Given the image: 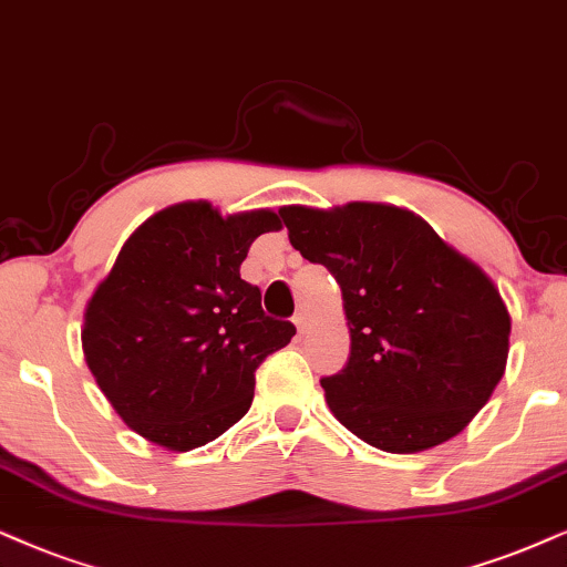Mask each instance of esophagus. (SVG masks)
Returning a JSON list of instances; mask_svg holds the SVG:
<instances>
[{"mask_svg":"<svg viewBox=\"0 0 567 567\" xmlns=\"http://www.w3.org/2000/svg\"><path fill=\"white\" fill-rule=\"evenodd\" d=\"M292 321H296L298 332L303 334V332H306V327H308V317H306V311H303V308H300V311H296V317H292Z\"/></svg>","mask_w":567,"mask_h":567,"instance_id":"34e87169","label":"esophagus"}]
</instances>
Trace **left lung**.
Here are the masks:
<instances>
[{"mask_svg": "<svg viewBox=\"0 0 567 567\" xmlns=\"http://www.w3.org/2000/svg\"><path fill=\"white\" fill-rule=\"evenodd\" d=\"M279 217L342 290L350 355L321 379L337 421L384 453L463 432L505 374L511 313L492 279L398 206H285Z\"/></svg>", "mask_w": 567, "mask_h": 567, "instance_id": "left-lung-1", "label": "left lung"}]
</instances>
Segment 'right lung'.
I'll use <instances>...</instances> for the list:
<instances>
[{
  "mask_svg": "<svg viewBox=\"0 0 567 567\" xmlns=\"http://www.w3.org/2000/svg\"><path fill=\"white\" fill-rule=\"evenodd\" d=\"M275 212L221 219L206 200L146 219L85 308L83 353L120 419L177 453L248 413L256 369L296 327L271 319L240 264Z\"/></svg>",
  "mask_w": 567,
  "mask_h": 567,
  "instance_id": "right-lung-1",
  "label": "right lung"
}]
</instances>
